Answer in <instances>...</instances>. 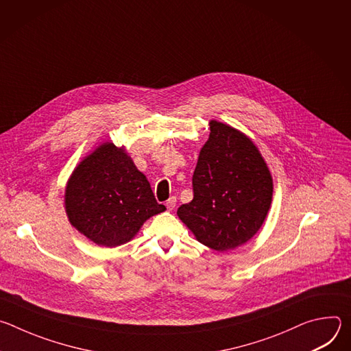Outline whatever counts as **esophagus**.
Returning <instances> with one entry per match:
<instances>
[{"instance_id": "34e87169", "label": "esophagus", "mask_w": 351, "mask_h": 351, "mask_svg": "<svg viewBox=\"0 0 351 351\" xmlns=\"http://www.w3.org/2000/svg\"><path fill=\"white\" fill-rule=\"evenodd\" d=\"M165 206H167V208H168L169 211H172V210L175 208V206H176V197H169V198L167 199Z\"/></svg>"}]
</instances>
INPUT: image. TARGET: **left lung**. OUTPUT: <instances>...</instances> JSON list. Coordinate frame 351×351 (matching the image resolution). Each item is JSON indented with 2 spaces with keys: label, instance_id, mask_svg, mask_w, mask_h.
<instances>
[{
  "label": "left lung",
  "instance_id": "8db88e82",
  "mask_svg": "<svg viewBox=\"0 0 351 351\" xmlns=\"http://www.w3.org/2000/svg\"><path fill=\"white\" fill-rule=\"evenodd\" d=\"M193 173V199L178 217L204 245L228 252L252 239L272 202V176L256 144L234 128L210 122Z\"/></svg>",
  "mask_w": 351,
  "mask_h": 351
}]
</instances>
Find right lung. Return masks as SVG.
Wrapping results in <instances>:
<instances>
[{
  "label": "right lung",
  "mask_w": 351,
  "mask_h": 351,
  "mask_svg": "<svg viewBox=\"0 0 351 351\" xmlns=\"http://www.w3.org/2000/svg\"><path fill=\"white\" fill-rule=\"evenodd\" d=\"M69 222L98 245L132 240L141 225L167 208L158 204L147 178L125 148L107 141L72 172L65 190Z\"/></svg>",
  "instance_id": "obj_1"
}]
</instances>
